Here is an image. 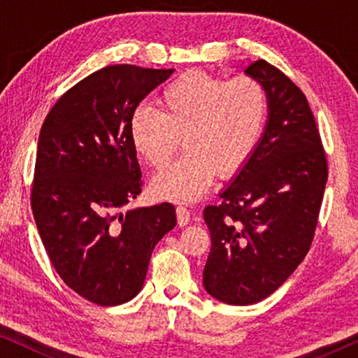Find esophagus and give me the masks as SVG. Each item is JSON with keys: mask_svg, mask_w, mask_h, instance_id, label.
<instances>
[{"mask_svg": "<svg viewBox=\"0 0 358 358\" xmlns=\"http://www.w3.org/2000/svg\"><path fill=\"white\" fill-rule=\"evenodd\" d=\"M176 215H178V223L179 227H185L190 222V210L185 207H178L176 208Z\"/></svg>", "mask_w": 358, "mask_h": 358, "instance_id": "esophagus-1", "label": "esophagus"}]
</instances>
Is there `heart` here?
<instances>
[{
	"instance_id": "1",
	"label": "heart",
	"mask_w": 358,
	"mask_h": 358,
	"mask_svg": "<svg viewBox=\"0 0 358 358\" xmlns=\"http://www.w3.org/2000/svg\"><path fill=\"white\" fill-rule=\"evenodd\" d=\"M159 112L138 107L130 120V140L138 156L164 168L184 138L178 163L153 178L161 199L194 202L207 192L215 174L228 178L251 159L268 115L264 86L251 76L233 80L189 71L158 96Z\"/></svg>"
}]
</instances>
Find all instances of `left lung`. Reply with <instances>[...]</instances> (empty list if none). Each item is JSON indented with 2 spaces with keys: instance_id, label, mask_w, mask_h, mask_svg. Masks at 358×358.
<instances>
[{
  "instance_id": "1",
  "label": "left lung",
  "mask_w": 358,
  "mask_h": 358,
  "mask_svg": "<svg viewBox=\"0 0 358 358\" xmlns=\"http://www.w3.org/2000/svg\"><path fill=\"white\" fill-rule=\"evenodd\" d=\"M248 76L264 86L268 115L251 159L203 210L212 248L203 287L228 305H252L295 272L311 246L327 180L320 131L306 97L264 60Z\"/></svg>"
}]
</instances>
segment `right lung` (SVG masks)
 I'll return each instance as SVG.
<instances>
[{"label":"right lung","mask_w":358,"mask_h":358,"mask_svg":"<svg viewBox=\"0 0 358 358\" xmlns=\"http://www.w3.org/2000/svg\"><path fill=\"white\" fill-rule=\"evenodd\" d=\"M173 71L102 68L58 99L38 135L32 187L38 234L63 282L96 305L138 295L155 246L176 227L168 202L122 212L141 192L131 115Z\"/></svg>","instance_id":"add662e5"}]
</instances>
